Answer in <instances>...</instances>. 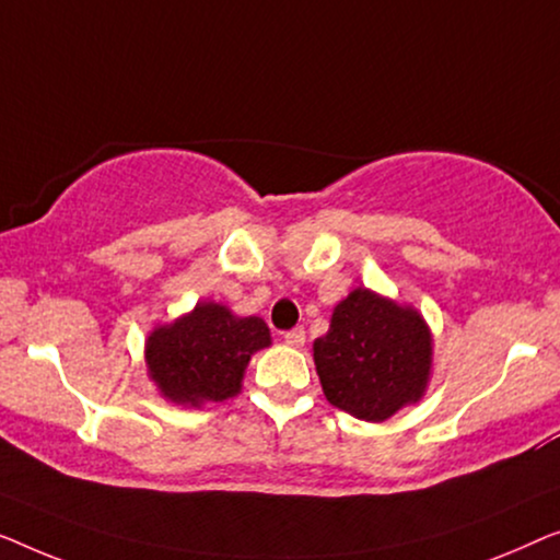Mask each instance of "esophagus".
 <instances>
[{
  "label": "esophagus",
  "mask_w": 560,
  "mask_h": 560,
  "mask_svg": "<svg viewBox=\"0 0 560 560\" xmlns=\"http://www.w3.org/2000/svg\"><path fill=\"white\" fill-rule=\"evenodd\" d=\"M304 340H306L304 327H294V329H289V332H283V342L291 345V348H302Z\"/></svg>",
  "instance_id": "obj_1"
}]
</instances>
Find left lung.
Instances as JSON below:
<instances>
[{"label": "left lung", "mask_w": 560, "mask_h": 560, "mask_svg": "<svg viewBox=\"0 0 560 560\" xmlns=\"http://www.w3.org/2000/svg\"><path fill=\"white\" fill-rule=\"evenodd\" d=\"M314 365L329 404L362 421H385L421 398L431 337L421 314L355 289L314 340Z\"/></svg>", "instance_id": "1"}]
</instances>
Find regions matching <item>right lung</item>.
<instances>
[{"mask_svg":"<svg viewBox=\"0 0 560 560\" xmlns=\"http://www.w3.org/2000/svg\"><path fill=\"white\" fill-rule=\"evenodd\" d=\"M271 345L258 317H233L202 302L175 325L154 329L147 342L149 375L175 404H218L241 390L243 370L256 350Z\"/></svg>","mask_w":560,"mask_h":560,"instance_id":"add662e5","label":"right lung"}]
</instances>
